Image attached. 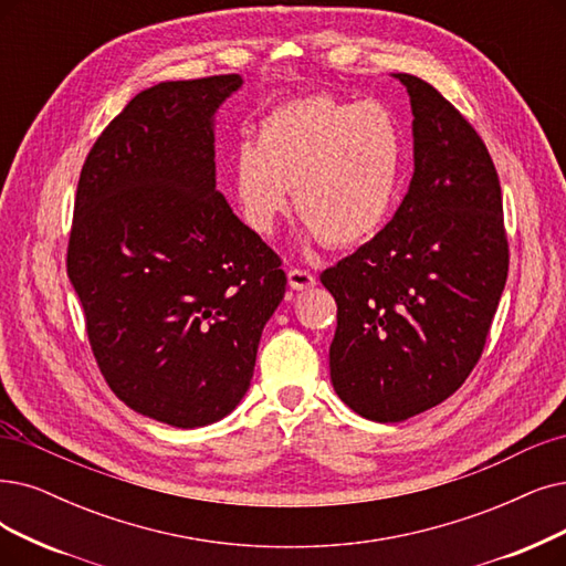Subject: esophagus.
<instances>
[{
	"mask_svg": "<svg viewBox=\"0 0 566 566\" xmlns=\"http://www.w3.org/2000/svg\"><path fill=\"white\" fill-rule=\"evenodd\" d=\"M287 283L292 290H308L315 285V276L311 274V271L306 269H300V266H292L287 271Z\"/></svg>",
	"mask_w": 566,
	"mask_h": 566,
	"instance_id": "obj_1",
	"label": "esophagus"
}]
</instances>
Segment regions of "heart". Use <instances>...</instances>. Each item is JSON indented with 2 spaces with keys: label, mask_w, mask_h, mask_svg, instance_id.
I'll return each instance as SVG.
<instances>
[{
  "label": "heart",
  "mask_w": 566,
  "mask_h": 566,
  "mask_svg": "<svg viewBox=\"0 0 566 566\" xmlns=\"http://www.w3.org/2000/svg\"><path fill=\"white\" fill-rule=\"evenodd\" d=\"M403 165V129L388 104L308 95L269 111L258 142L237 144L232 178L253 232H274L287 211V192H295L308 234L353 248L388 220Z\"/></svg>",
  "instance_id": "b5f03b06"
}]
</instances>
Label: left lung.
I'll return each instance as SVG.
<instances>
[{"label": "left lung", "mask_w": 566, "mask_h": 566, "mask_svg": "<svg viewBox=\"0 0 566 566\" xmlns=\"http://www.w3.org/2000/svg\"><path fill=\"white\" fill-rule=\"evenodd\" d=\"M413 178L392 220L325 269L329 376L361 418L401 422L453 395L485 348L509 274L502 188L462 113L411 74Z\"/></svg>", "instance_id": "left-lung-1"}]
</instances>
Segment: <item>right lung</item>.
<instances>
[{"label":"right lung","instance_id":"right-lung-1","mask_svg":"<svg viewBox=\"0 0 566 566\" xmlns=\"http://www.w3.org/2000/svg\"><path fill=\"white\" fill-rule=\"evenodd\" d=\"M239 74L157 83L81 169L66 274L108 388L171 427L237 409L285 295L281 258L216 190L218 106Z\"/></svg>","mask_w":566,"mask_h":566}]
</instances>
